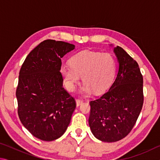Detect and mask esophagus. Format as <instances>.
I'll list each match as a JSON object with an SVG mask.
<instances>
[{"label":"esophagus","mask_w":160,"mask_h":160,"mask_svg":"<svg viewBox=\"0 0 160 160\" xmlns=\"http://www.w3.org/2000/svg\"><path fill=\"white\" fill-rule=\"evenodd\" d=\"M83 102V100L81 99H76V106L77 107H79L80 105L82 104V103Z\"/></svg>","instance_id":"obj_1"}]
</instances>
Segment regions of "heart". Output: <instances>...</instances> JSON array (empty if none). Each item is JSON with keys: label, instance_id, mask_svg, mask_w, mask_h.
Wrapping results in <instances>:
<instances>
[{"label": "heart", "instance_id": "1", "mask_svg": "<svg viewBox=\"0 0 160 160\" xmlns=\"http://www.w3.org/2000/svg\"><path fill=\"white\" fill-rule=\"evenodd\" d=\"M70 67L62 66L61 72L68 87L73 89L82 77L83 90L88 94L104 92L112 84L116 69L115 58L112 54L83 51L75 54L69 60Z\"/></svg>", "mask_w": 160, "mask_h": 160}]
</instances>
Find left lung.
I'll return each mask as SVG.
<instances>
[{"instance_id": "8db88e82", "label": "left lung", "mask_w": 160, "mask_h": 160, "mask_svg": "<svg viewBox=\"0 0 160 160\" xmlns=\"http://www.w3.org/2000/svg\"><path fill=\"white\" fill-rule=\"evenodd\" d=\"M113 51L119 68L109 90L90 102L89 125L97 139L103 142L118 141L128 135L141 112L143 78L138 64L122 48Z\"/></svg>"}]
</instances>
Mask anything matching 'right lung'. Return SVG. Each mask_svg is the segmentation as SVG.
<instances>
[{
  "instance_id": "right-lung-1",
  "label": "right lung",
  "mask_w": 160,
  "mask_h": 160,
  "mask_svg": "<svg viewBox=\"0 0 160 160\" xmlns=\"http://www.w3.org/2000/svg\"><path fill=\"white\" fill-rule=\"evenodd\" d=\"M75 48L69 43L44 40L25 58L16 90L18 113L29 132L44 141L63 135L76 107L75 99L63 88L61 58Z\"/></svg>"
}]
</instances>
